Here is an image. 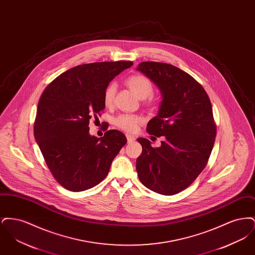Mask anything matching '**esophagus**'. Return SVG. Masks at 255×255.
<instances>
[{"instance_id": "1", "label": "esophagus", "mask_w": 255, "mask_h": 255, "mask_svg": "<svg viewBox=\"0 0 255 255\" xmlns=\"http://www.w3.org/2000/svg\"><path fill=\"white\" fill-rule=\"evenodd\" d=\"M126 137H127V141L130 143V142H133V141H134V136H133V135H131V134H129V133H127L126 134Z\"/></svg>"}]
</instances>
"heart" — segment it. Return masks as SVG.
Here are the masks:
<instances>
[{
    "instance_id": "heart-1",
    "label": "heart",
    "mask_w": 255,
    "mask_h": 255,
    "mask_svg": "<svg viewBox=\"0 0 255 255\" xmlns=\"http://www.w3.org/2000/svg\"><path fill=\"white\" fill-rule=\"evenodd\" d=\"M126 83L139 98L144 99L148 103L153 102L154 99L151 97V94L153 93V84L146 76L141 74L132 75L127 79ZM116 93L117 86L114 83H111L105 89L103 95V102L106 107L109 108L114 105ZM141 122L142 119L140 117L131 114H122L115 120V124L120 129L128 133L135 132Z\"/></svg>"
}]
</instances>
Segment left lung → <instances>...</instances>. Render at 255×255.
Returning a JSON list of instances; mask_svg holds the SVG:
<instances>
[{"label":"left lung","mask_w":255,"mask_h":255,"mask_svg":"<svg viewBox=\"0 0 255 255\" xmlns=\"http://www.w3.org/2000/svg\"><path fill=\"white\" fill-rule=\"evenodd\" d=\"M137 71L158 86L162 100L147 133L164 136L159 147L137 138L138 179L159 194L175 195L188 187L205 169L216 136L212 106L205 89L181 69L159 62H141Z\"/></svg>","instance_id":"1"}]
</instances>
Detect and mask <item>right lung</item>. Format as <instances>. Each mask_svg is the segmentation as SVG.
I'll return each instance as SVG.
<instances>
[{
	"instance_id": "1",
	"label": "right lung",
	"mask_w": 255,
	"mask_h": 255,
	"mask_svg": "<svg viewBox=\"0 0 255 255\" xmlns=\"http://www.w3.org/2000/svg\"><path fill=\"white\" fill-rule=\"evenodd\" d=\"M131 61L79 65L57 76L39 99L33 132L52 176L63 187L84 191L102 182L127 139L118 130L89 133L90 120L105 108L110 82ZM108 125L106 127V130Z\"/></svg>"
}]
</instances>
